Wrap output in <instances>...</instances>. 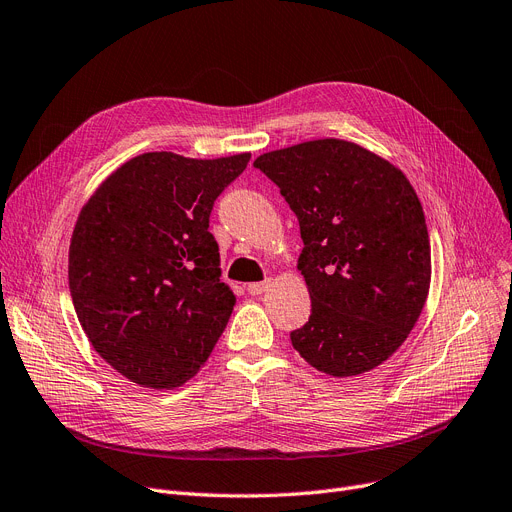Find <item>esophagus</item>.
<instances>
[{
  "label": "esophagus",
  "instance_id": "34e87169",
  "mask_svg": "<svg viewBox=\"0 0 512 512\" xmlns=\"http://www.w3.org/2000/svg\"><path fill=\"white\" fill-rule=\"evenodd\" d=\"M269 289V281H256V283H248V294L250 296H260L262 291Z\"/></svg>",
  "mask_w": 512,
  "mask_h": 512
}]
</instances>
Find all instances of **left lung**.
Masks as SVG:
<instances>
[{
	"label": "left lung",
	"mask_w": 512,
	"mask_h": 512,
	"mask_svg": "<svg viewBox=\"0 0 512 512\" xmlns=\"http://www.w3.org/2000/svg\"><path fill=\"white\" fill-rule=\"evenodd\" d=\"M254 166L294 210L310 319L291 331L300 356L333 377L367 373L415 327L431 281L425 214L400 170L342 139L262 154Z\"/></svg>",
	"instance_id": "obj_1"
}]
</instances>
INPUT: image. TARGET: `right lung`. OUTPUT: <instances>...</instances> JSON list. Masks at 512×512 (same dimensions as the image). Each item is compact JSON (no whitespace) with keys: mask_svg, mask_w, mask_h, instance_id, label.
Listing matches in <instances>:
<instances>
[{"mask_svg":"<svg viewBox=\"0 0 512 512\" xmlns=\"http://www.w3.org/2000/svg\"><path fill=\"white\" fill-rule=\"evenodd\" d=\"M248 162L141 154L83 206L68 252L72 304L95 352L133 383H185L225 331L235 296L210 212Z\"/></svg>","mask_w":512,"mask_h":512,"instance_id":"right-lung-1","label":"right lung"}]
</instances>
